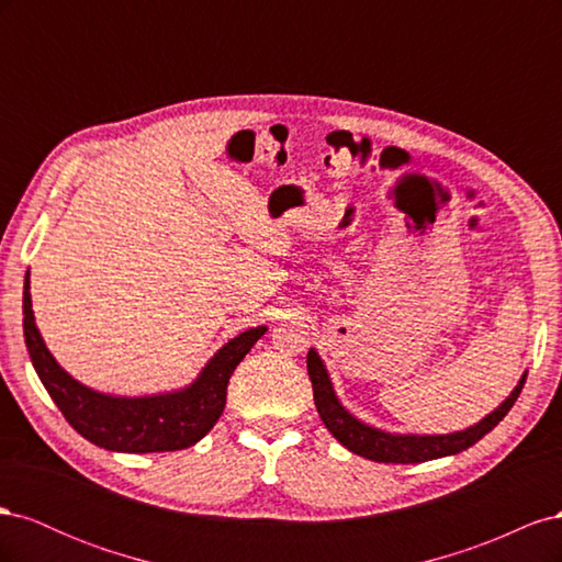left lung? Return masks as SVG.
<instances>
[{"mask_svg":"<svg viewBox=\"0 0 562 562\" xmlns=\"http://www.w3.org/2000/svg\"><path fill=\"white\" fill-rule=\"evenodd\" d=\"M307 370H310V380L314 386L316 411H318L323 424H326V429L349 452L361 454L366 459H372V462H382V464H419V462H429V459L457 454V452L471 448L473 443H479V440L495 429L497 424L506 417V413L512 411L516 398L520 396L525 378H527V370H525L512 394H508L495 407V411L462 431L396 434V431H384L378 427H370V424H366L363 419H359L347 411L342 401L337 398L333 380L328 375V368H326V363H323L316 349H310V353H307Z\"/></svg>","mask_w":562,"mask_h":562,"instance_id":"obj_1","label":"left lung"}]
</instances>
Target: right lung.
Returning <instances> with one entry per match:
<instances>
[{
	"label": "right lung",
	"mask_w": 562,
	"mask_h": 562,
	"mask_svg": "<svg viewBox=\"0 0 562 562\" xmlns=\"http://www.w3.org/2000/svg\"><path fill=\"white\" fill-rule=\"evenodd\" d=\"M23 316L30 361L48 396L77 434L112 452H173L196 446L225 411L232 372L267 333V326H258L232 337L187 386L149 396H114L75 380L48 351L32 312L30 271Z\"/></svg>",
	"instance_id": "right-lung-1"
}]
</instances>
